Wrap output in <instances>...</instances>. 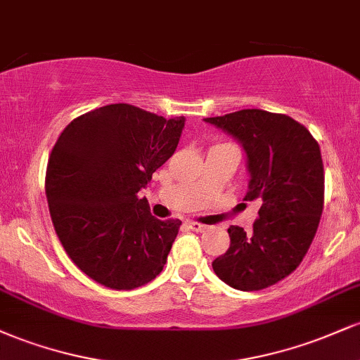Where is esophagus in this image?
Returning <instances> with one entry per match:
<instances>
[{"label":"esophagus","instance_id":"esophagus-1","mask_svg":"<svg viewBox=\"0 0 360 360\" xmlns=\"http://www.w3.org/2000/svg\"><path fill=\"white\" fill-rule=\"evenodd\" d=\"M188 229L193 230V232H203V230H206V225H201V223L196 221H189Z\"/></svg>","mask_w":360,"mask_h":360}]
</instances>
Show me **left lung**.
Here are the masks:
<instances>
[{
	"mask_svg": "<svg viewBox=\"0 0 360 360\" xmlns=\"http://www.w3.org/2000/svg\"><path fill=\"white\" fill-rule=\"evenodd\" d=\"M205 122L242 146L249 172L243 201L260 206L250 233L230 226V247L213 271L238 291L269 288L300 266L315 238L325 189L320 147L286 115L240 110Z\"/></svg>",
	"mask_w": 360,
	"mask_h": 360,
	"instance_id": "8db88e82",
	"label": "left lung"
}]
</instances>
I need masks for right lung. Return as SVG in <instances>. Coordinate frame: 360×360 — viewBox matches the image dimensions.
Masks as SVG:
<instances>
[{"label":"right lung","mask_w":360,"mask_h":360,"mask_svg":"<svg viewBox=\"0 0 360 360\" xmlns=\"http://www.w3.org/2000/svg\"><path fill=\"white\" fill-rule=\"evenodd\" d=\"M184 122L106 105L72 120L52 148L45 194L53 229L72 262L103 286H143L167 262L181 221L152 217L139 191L174 154Z\"/></svg>","instance_id":"1"}]
</instances>
